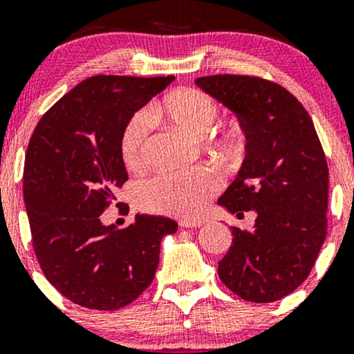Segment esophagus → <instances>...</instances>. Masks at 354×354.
Returning <instances> with one entry per match:
<instances>
[{
	"mask_svg": "<svg viewBox=\"0 0 354 354\" xmlns=\"http://www.w3.org/2000/svg\"><path fill=\"white\" fill-rule=\"evenodd\" d=\"M203 225H205V221H203V219H191V221L186 219V221L180 223L181 228H200V226H203Z\"/></svg>",
	"mask_w": 354,
	"mask_h": 354,
	"instance_id": "obj_1",
	"label": "esophagus"
}]
</instances>
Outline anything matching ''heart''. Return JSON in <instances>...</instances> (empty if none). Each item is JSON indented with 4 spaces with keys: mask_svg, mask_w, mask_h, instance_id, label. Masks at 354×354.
I'll return each instance as SVG.
<instances>
[{
    "mask_svg": "<svg viewBox=\"0 0 354 354\" xmlns=\"http://www.w3.org/2000/svg\"><path fill=\"white\" fill-rule=\"evenodd\" d=\"M151 118H165L183 131L201 136L218 118V104L201 89L180 88L151 104L148 111L133 115L120 135V154L128 169L143 166ZM211 143L223 156L233 158L245 145V133L241 126L233 123L219 129ZM221 185L223 180L216 169L200 166L186 171L156 174L140 186L138 198L145 208L151 211L189 218L201 213L206 203L221 189Z\"/></svg>",
    "mask_w": 354,
    "mask_h": 354,
    "instance_id": "heart-1",
    "label": "heart"
}]
</instances>
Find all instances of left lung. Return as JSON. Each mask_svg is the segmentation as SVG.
I'll use <instances>...</instances> for the list:
<instances>
[{"mask_svg":"<svg viewBox=\"0 0 354 354\" xmlns=\"http://www.w3.org/2000/svg\"><path fill=\"white\" fill-rule=\"evenodd\" d=\"M194 83L236 115L246 156L218 205L254 230L231 228L218 263L221 281L251 303H273L310 274L326 238L328 165L303 104L279 84L256 76L214 75Z\"/></svg>","mask_w":354,"mask_h":354,"instance_id":"obj_1","label":"left lung"}]
</instances>
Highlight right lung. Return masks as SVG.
<instances>
[{"label":"right lung","mask_w":354,"mask_h":354,"mask_svg":"<svg viewBox=\"0 0 354 354\" xmlns=\"http://www.w3.org/2000/svg\"><path fill=\"white\" fill-rule=\"evenodd\" d=\"M173 80L91 76L44 113L28 145L23 194L33 250L48 281L80 306L111 311L135 301L153 281L161 239L176 233L165 216L136 214L123 230L100 218L128 180L121 129Z\"/></svg>","instance_id":"1"}]
</instances>
